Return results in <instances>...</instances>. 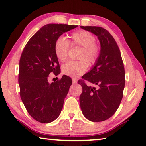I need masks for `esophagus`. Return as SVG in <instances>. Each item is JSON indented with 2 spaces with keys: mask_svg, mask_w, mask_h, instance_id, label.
I'll return each mask as SVG.
<instances>
[{
  "mask_svg": "<svg viewBox=\"0 0 146 146\" xmlns=\"http://www.w3.org/2000/svg\"><path fill=\"white\" fill-rule=\"evenodd\" d=\"M72 82L74 83H76L77 82V79L76 78H72Z\"/></svg>",
  "mask_w": 146,
  "mask_h": 146,
  "instance_id": "obj_1",
  "label": "esophagus"
}]
</instances>
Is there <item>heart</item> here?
<instances>
[{
    "instance_id": "heart-1",
    "label": "heart",
    "mask_w": 146,
    "mask_h": 146,
    "mask_svg": "<svg viewBox=\"0 0 146 146\" xmlns=\"http://www.w3.org/2000/svg\"><path fill=\"white\" fill-rule=\"evenodd\" d=\"M69 45L82 47L78 56V59L81 60L68 61L64 64L62 66V72L71 77H78L87 70L89 64L92 66L96 63L100 56V48L92 33L86 30H79L72 33L68 41L63 37L56 39L54 51L58 60L64 62L67 59Z\"/></svg>"
}]
</instances>
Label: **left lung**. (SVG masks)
<instances>
[{"mask_svg": "<svg viewBox=\"0 0 146 146\" xmlns=\"http://www.w3.org/2000/svg\"><path fill=\"white\" fill-rule=\"evenodd\" d=\"M81 28L96 35L101 44L96 63L82 76L97 87L87 86L83 80L78 82L83 89L80 102L83 115L90 121L99 122L111 118L120 106L125 87V69L118 44L108 31L100 26Z\"/></svg>", "mask_w": 146, "mask_h": 146, "instance_id": "left-lung-1", "label": "left lung"}]
</instances>
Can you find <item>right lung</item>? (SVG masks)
<instances>
[{
	"label": "right lung",
	"mask_w": 146,
	"mask_h": 146,
	"mask_svg": "<svg viewBox=\"0 0 146 146\" xmlns=\"http://www.w3.org/2000/svg\"><path fill=\"white\" fill-rule=\"evenodd\" d=\"M77 25L48 24L37 31L24 48L19 61L20 96L32 118L40 123H50L59 116L72 79L63 75L50 83L49 74H60L54 51L57 38Z\"/></svg>",
	"instance_id": "add662e5"
}]
</instances>
